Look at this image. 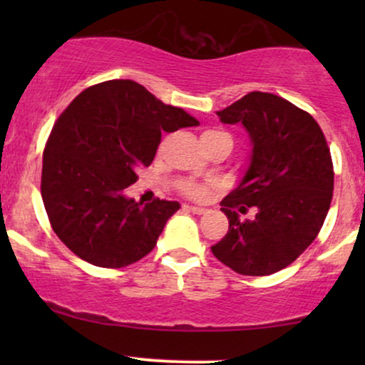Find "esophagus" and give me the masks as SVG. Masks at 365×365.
Instances as JSON below:
<instances>
[{"label": "esophagus", "mask_w": 365, "mask_h": 365, "mask_svg": "<svg viewBox=\"0 0 365 365\" xmlns=\"http://www.w3.org/2000/svg\"><path fill=\"white\" fill-rule=\"evenodd\" d=\"M183 209L188 212H194V215H206L207 212V209L199 207V206H183Z\"/></svg>", "instance_id": "1"}]
</instances>
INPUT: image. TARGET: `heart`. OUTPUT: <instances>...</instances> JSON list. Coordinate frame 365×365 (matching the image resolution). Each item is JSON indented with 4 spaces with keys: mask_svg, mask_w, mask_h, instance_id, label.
Segmentation results:
<instances>
[{
    "mask_svg": "<svg viewBox=\"0 0 365 365\" xmlns=\"http://www.w3.org/2000/svg\"><path fill=\"white\" fill-rule=\"evenodd\" d=\"M212 135H226L225 132H220V130H206L202 133V137H212ZM185 194L194 197V199H204L209 194V187L202 185V183L190 182L185 185Z\"/></svg>",
    "mask_w": 365,
    "mask_h": 365,
    "instance_id": "1",
    "label": "heart"
}]
</instances>
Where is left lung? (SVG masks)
I'll use <instances>...</instances> for the list:
<instances>
[{"label": "left lung", "instance_id": "obj_1", "mask_svg": "<svg viewBox=\"0 0 365 365\" xmlns=\"http://www.w3.org/2000/svg\"><path fill=\"white\" fill-rule=\"evenodd\" d=\"M216 115L240 123L252 150L244 177L221 200L230 226L211 250L238 274H273L312 244L329 211L334 173L324 133L309 113L269 92H249ZM249 207L256 217L242 222Z\"/></svg>", "mask_w": 365, "mask_h": 365}]
</instances>
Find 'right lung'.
I'll list each match as a JSON object with an SVG mask.
<instances>
[{"instance_id":"1","label":"right lung","mask_w":365,"mask_h":365,"mask_svg":"<svg viewBox=\"0 0 365 365\" xmlns=\"http://www.w3.org/2000/svg\"><path fill=\"white\" fill-rule=\"evenodd\" d=\"M197 125L133 81L82 91L56 120L43 154L41 195L58 238L99 267L148 255L180 204L156 199L142 206L123 192L153 163L163 132Z\"/></svg>"}]
</instances>
